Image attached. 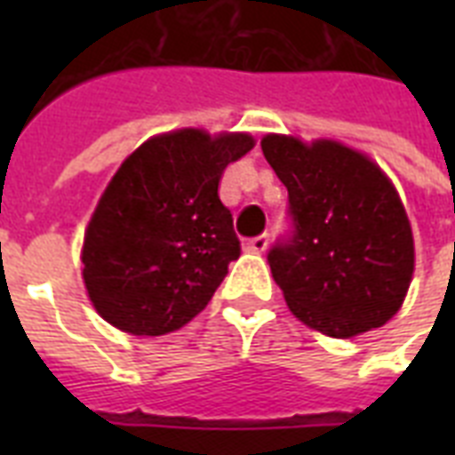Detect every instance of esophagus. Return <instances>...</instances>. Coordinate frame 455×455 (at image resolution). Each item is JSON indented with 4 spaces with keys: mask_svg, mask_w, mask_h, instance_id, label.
<instances>
[{
    "mask_svg": "<svg viewBox=\"0 0 455 455\" xmlns=\"http://www.w3.org/2000/svg\"><path fill=\"white\" fill-rule=\"evenodd\" d=\"M267 245H269V235L267 234L255 235V238L245 241V250H248V252H264V250H267Z\"/></svg>",
    "mask_w": 455,
    "mask_h": 455,
    "instance_id": "34e87169",
    "label": "esophagus"
}]
</instances>
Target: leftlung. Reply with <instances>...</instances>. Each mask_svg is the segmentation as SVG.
<instances>
[{
	"label": "left lung",
	"mask_w": 455,
	"mask_h": 455,
	"mask_svg": "<svg viewBox=\"0 0 455 455\" xmlns=\"http://www.w3.org/2000/svg\"><path fill=\"white\" fill-rule=\"evenodd\" d=\"M262 151L288 188L291 231L267 259L292 314L331 338L387 323L413 276V235L395 186L335 141L269 134Z\"/></svg>",
	"instance_id": "1"
}]
</instances>
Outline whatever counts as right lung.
Returning <instances> with one entry per match:
<instances>
[{"label":"right lung","mask_w":455,"mask_h":455,"mask_svg":"<svg viewBox=\"0 0 455 455\" xmlns=\"http://www.w3.org/2000/svg\"><path fill=\"white\" fill-rule=\"evenodd\" d=\"M248 134L181 130L148 139L117 170L89 221L82 276L96 311L132 335H164L205 309L241 257L220 200Z\"/></svg>","instance_id":"1"}]
</instances>
